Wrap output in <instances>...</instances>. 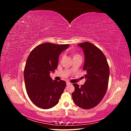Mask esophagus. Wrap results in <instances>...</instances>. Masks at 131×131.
<instances>
[{
    "label": "esophagus",
    "mask_w": 131,
    "mask_h": 131,
    "mask_svg": "<svg viewBox=\"0 0 131 131\" xmlns=\"http://www.w3.org/2000/svg\"><path fill=\"white\" fill-rule=\"evenodd\" d=\"M66 84H67V85H69L71 84V83L69 82H66Z\"/></svg>",
    "instance_id": "esophagus-1"
}]
</instances>
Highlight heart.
Instances as JSON below:
<instances>
[{"mask_svg": "<svg viewBox=\"0 0 131 131\" xmlns=\"http://www.w3.org/2000/svg\"><path fill=\"white\" fill-rule=\"evenodd\" d=\"M73 58H78V57L81 58V55L79 54V53H73Z\"/></svg>", "mask_w": 131, "mask_h": 131, "instance_id": "heart-1", "label": "heart"}]
</instances>
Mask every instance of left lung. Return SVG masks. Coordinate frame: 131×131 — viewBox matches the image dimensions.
Masks as SVG:
<instances>
[{
	"mask_svg": "<svg viewBox=\"0 0 131 131\" xmlns=\"http://www.w3.org/2000/svg\"><path fill=\"white\" fill-rule=\"evenodd\" d=\"M78 45L85 54L83 69L86 71V81L81 86L74 84L75 90L72 95L75 104L90 109L97 105L105 96L108 86L109 67L104 53L93 43L85 42Z\"/></svg>",
	"mask_w": 131,
	"mask_h": 131,
	"instance_id": "left-lung-1",
	"label": "left lung"
}]
</instances>
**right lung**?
<instances>
[{"mask_svg": "<svg viewBox=\"0 0 131 131\" xmlns=\"http://www.w3.org/2000/svg\"><path fill=\"white\" fill-rule=\"evenodd\" d=\"M69 44L46 42L31 51L27 59L24 79L30 100L39 108L47 109L57 104L66 88L63 80H54L50 76L57 68L59 54Z\"/></svg>", "mask_w": 131, "mask_h": 131, "instance_id": "1", "label": "right lung"}]
</instances>
